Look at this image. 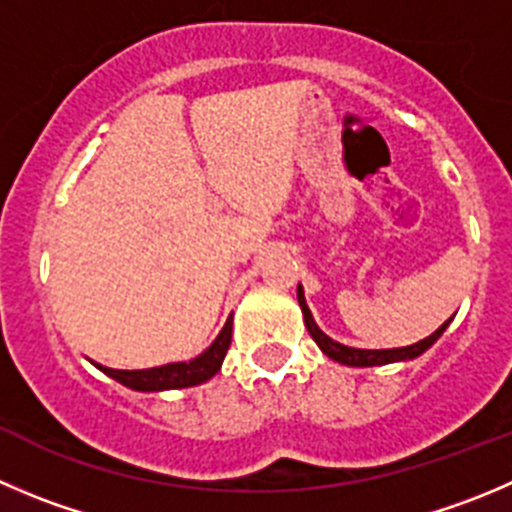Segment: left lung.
Listing matches in <instances>:
<instances>
[{
	"label": "left lung",
	"instance_id": "8db88e82",
	"mask_svg": "<svg viewBox=\"0 0 512 512\" xmlns=\"http://www.w3.org/2000/svg\"><path fill=\"white\" fill-rule=\"evenodd\" d=\"M296 296H299V306L301 311H304V321H306V329H309L311 339H314L316 344H319L321 352L326 354L329 359H334V362L339 364H347V367H379V364H389V362H405V359H415L420 357L422 352H427V349L432 347V344L437 342V339L442 337V332L447 329V324H450V319L445 321V324L437 329V332H432L430 337L422 339V342L417 344H410V347H399V349H354V347H344V344L334 342L332 337H326L324 332H321L319 326H316L314 316H311L309 306H306L304 301V291H296Z\"/></svg>",
	"mask_w": 512,
	"mask_h": 512
}]
</instances>
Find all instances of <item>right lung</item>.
I'll list each match as a JSON object with an SVG mask.
<instances>
[{"mask_svg": "<svg viewBox=\"0 0 512 512\" xmlns=\"http://www.w3.org/2000/svg\"><path fill=\"white\" fill-rule=\"evenodd\" d=\"M231 332H233V319L228 316L226 326L221 329V334L216 337V342L201 354V357L191 359V362H175V364H163V367L153 369H110V367H97L113 377L115 382L125 384L130 389H138V392H160V389H180V387H196V384L206 382L213 374L221 369L223 357H226L228 347H231Z\"/></svg>", "mask_w": 512, "mask_h": 512, "instance_id": "1", "label": "right lung"}]
</instances>
